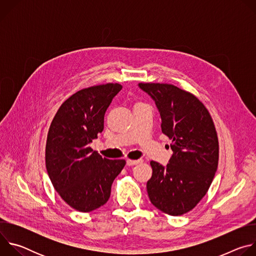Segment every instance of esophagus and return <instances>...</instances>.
I'll return each instance as SVG.
<instances>
[{
	"label": "esophagus",
	"mask_w": 256,
	"mask_h": 256,
	"mask_svg": "<svg viewBox=\"0 0 256 256\" xmlns=\"http://www.w3.org/2000/svg\"><path fill=\"white\" fill-rule=\"evenodd\" d=\"M142 159H138V160H130V159H128L126 160V165L128 166H134V165H138L140 163H142Z\"/></svg>",
	"instance_id": "obj_1"
}]
</instances>
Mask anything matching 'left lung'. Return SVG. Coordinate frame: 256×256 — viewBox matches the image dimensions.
Masks as SVG:
<instances>
[{"mask_svg": "<svg viewBox=\"0 0 256 256\" xmlns=\"http://www.w3.org/2000/svg\"><path fill=\"white\" fill-rule=\"evenodd\" d=\"M156 103L162 132L173 154L166 167L151 161L147 182L151 202L170 216L192 210L208 192L218 162V142L212 116L194 94L171 84L140 83Z\"/></svg>", "mask_w": 256, "mask_h": 256, "instance_id": "obj_1", "label": "left lung"}]
</instances>
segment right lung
<instances>
[{
	"instance_id": "right-lung-1",
	"label": "right lung",
	"mask_w": 256,
	"mask_h": 256,
	"mask_svg": "<svg viewBox=\"0 0 256 256\" xmlns=\"http://www.w3.org/2000/svg\"><path fill=\"white\" fill-rule=\"evenodd\" d=\"M120 84H102L82 89L58 108L48 134L46 165L60 198L82 212L107 202L124 160L102 158L89 144L104 128V114Z\"/></svg>"
}]
</instances>
